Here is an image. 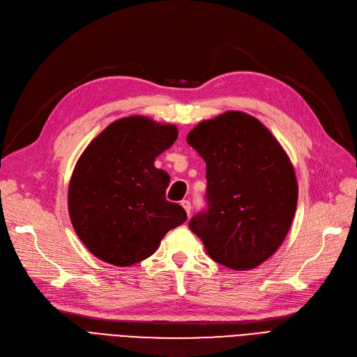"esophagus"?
Instances as JSON below:
<instances>
[{"mask_svg":"<svg viewBox=\"0 0 357 357\" xmlns=\"http://www.w3.org/2000/svg\"><path fill=\"white\" fill-rule=\"evenodd\" d=\"M181 205H182V208L186 211V214H188V217H190V214H191V202L188 199H183V201H181Z\"/></svg>","mask_w":357,"mask_h":357,"instance_id":"obj_1","label":"esophagus"}]
</instances>
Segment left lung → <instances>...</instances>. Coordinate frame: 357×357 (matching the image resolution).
I'll return each mask as SVG.
<instances>
[{
    "label": "left lung",
    "mask_w": 357,
    "mask_h": 357,
    "mask_svg": "<svg viewBox=\"0 0 357 357\" xmlns=\"http://www.w3.org/2000/svg\"><path fill=\"white\" fill-rule=\"evenodd\" d=\"M186 142L207 163L210 210L190 229L208 256L233 271H250L282 245L298 202L294 165L269 128L243 111L195 126Z\"/></svg>",
    "instance_id": "obj_1"
}]
</instances>
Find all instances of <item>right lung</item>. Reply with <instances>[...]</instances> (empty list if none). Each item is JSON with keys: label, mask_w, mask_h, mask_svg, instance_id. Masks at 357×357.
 <instances>
[{"label": "right lung", "mask_w": 357, "mask_h": 357, "mask_svg": "<svg viewBox=\"0 0 357 357\" xmlns=\"http://www.w3.org/2000/svg\"><path fill=\"white\" fill-rule=\"evenodd\" d=\"M178 137L175 124L144 116L112 121L79 156L69 181L75 233L105 264L130 266L153 255L163 236L186 220L166 201L169 175L156 158Z\"/></svg>", "instance_id": "obj_1"}]
</instances>
